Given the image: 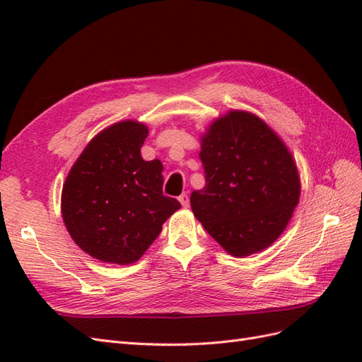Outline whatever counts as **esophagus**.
<instances>
[{
	"label": "esophagus",
	"mask_w": 362,
	"mask_h": 362,
	"mask_svg": "<svg viewBox=\"0 0 362 362\" xmlns=\"http://www.w3.org/2000/svg\"><path fill=\"white\" fill-rule=\"evenodd\" d=\"M178 201L181 202V205L184 206V208H189V205H190V199H189V194L187 193H182L180 198H178Z\"/></svg>",
	"instance_id": "34e87169"
}]
</instances>
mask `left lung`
Wrapping results in <instances>:
<instances>
[{"label":"left lung","mask_w":362,"mask_h":362,"mask_svg":"<svg viewBox=\"0 0 362 362\" xmlns=\"http://www.w3.org/2000/svg\"><path fill=\"white\" fill-rule=\"evenodd\" d=\"M205 185L190 206L229 255L264 250L284 233L300 198L296 161L264 120L245 110L218 116L201 136Z\"/></svg>","instance_id":"left-lung-1"}]
</instances>
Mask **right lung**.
Listing matches in <instances>:
<instances>
[{
  "instance_id": "right-lung-1",
  "label": "right lung",
  "mask_w": 362,
  "mask_h": 362,
  "mask_svg": "<svg viewBox=\"0 0 362 362\" xmlns=\"http://www.w3.org/2000/svg\"><path fill=\"white\" fill-rule=\"evenodd\" d=\"M149 129L120 120L98 133L71 168L62 190L69 235L90 257L133 264L181 204L163 194V164L141 158Z\"/></svg>"
}]
</instances>
